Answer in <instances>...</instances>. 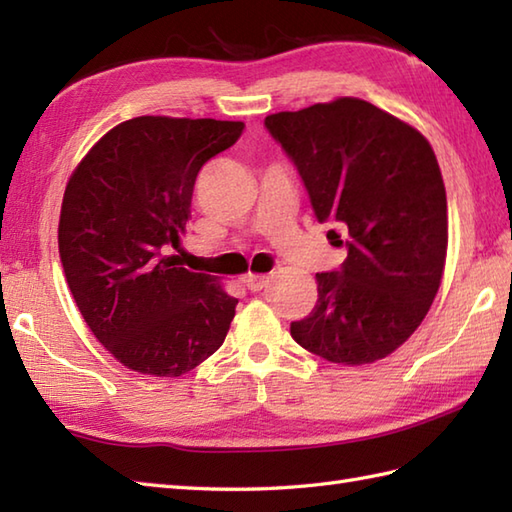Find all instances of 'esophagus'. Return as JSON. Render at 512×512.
Masks as SVG:
<instances>
[{"label":"esophagus","mask_w":512,"mask_h":512,"mask_svg":"<svg viewBox=\"0 0 512 512\" xmlns=\"http://www.w3.org/2000/svg\"><path fill=\"white\" fill-rule=\"evenodd\" d=\"M242 284H244L250 292H257V290L266 288L268 277H264V275H246V277L242 279Z\"/></svg>","instance_id":"34e87169"}]
</instances>
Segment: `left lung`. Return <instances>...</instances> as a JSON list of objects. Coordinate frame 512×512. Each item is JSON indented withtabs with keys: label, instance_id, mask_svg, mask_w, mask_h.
<instances>
[{
	"label": "left lung",
	"instance_id": "8db88e82",
	"mask_svg": "<svg viewBox=\"0 0 512 512\" xmlns=\"http://www.w3.org/2000/svg\"><path fill=\"white\" fill-rule=\"evenodd\" d=\"M319 222L347 228L341 268L290 334L325 361L365 365L405 343L429 312L447 257V191L420 132L361 99L266 116ZM336 235V231H328Z\"/></svg>",
	"mask_w": 512,
	"mask_h": 512
}]
</instances>
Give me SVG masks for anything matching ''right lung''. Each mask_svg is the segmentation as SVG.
I'll return each instance as SVG.
<instances>
[{
  "instance_id": "right-lung-1",
  "label": "right lung",
  "mask_w": 512,
  "mask_h": 512,
  "mask_svg": "<svg viewBox=\"0 0 512 512\" xmlns=\"http://www.w3.org/2000/svg\"><path fill=\"white\" fill-rule=\"evenodd\" d=\"M244 123L138 116L110 129L65 187L59 255L85 323L116 361L182 376L220 350L237 299L182 268L180 235L204 162Z\"/></svg>"
}]
</instances>
